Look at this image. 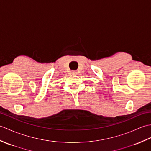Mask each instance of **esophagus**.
<instances>
[{"label":"esophagus","mask_w":151,"mask_h":151,"mask_svg":"<svg viewBox=\"0 0 151 151\" xmlns=\"http://www.w3.org/2000/svg\"><path fill=\"white\" fill-rule=\"evenodd\" d=\"M71 74H72V75H76V74H77V73H76V71H72Z\"/></svg>","instance_id":"obj_1"}]
</instances>
